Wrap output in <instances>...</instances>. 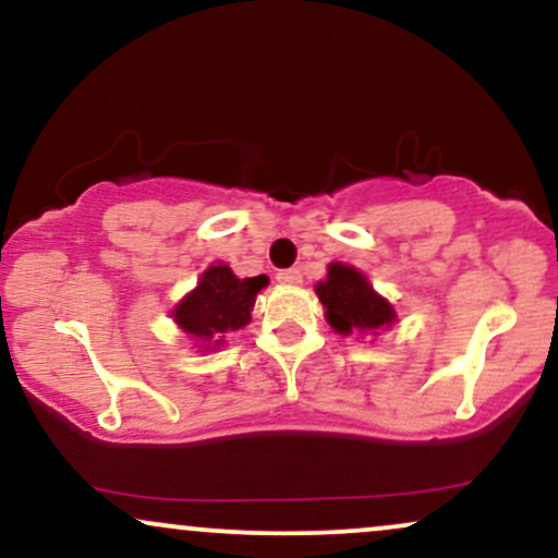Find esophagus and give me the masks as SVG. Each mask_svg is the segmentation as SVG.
<instances>
[{
  "label": "esophagus",
  "instance_id": "34e87169",
  "mask_svg": "<svg viewBox=\"0 0 558 558\" xmlns=\"http://www.w3.org/2000/svg\"><path fill=\"white\" fill-rule=\"evenodd\" d=\"M275 278H278V283H283V286L301 283V272L296 270V267H288V270H280L278 275H275Z\"/></svg>",
  "mask_w": 558,
  "mask_h": 558
}]
</instances>
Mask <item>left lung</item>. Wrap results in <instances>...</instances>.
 Instances as JSON below:
<instances>
[{"mask_svg":"<svg viewBox=\"0 0 558 558\" xmlns=\"http://www.w3.org/2000/svg\"><path fill=\"white\" fill-rule=\"evenodd\" d=\"M325 317L338 332L377 330L393 323V306L380 299L362 272L349 265H330L328 280L317 286Z\"/></svg>","mask_w":558,"mask_h":558,"instance_id":"obj_1","label":"left lung"}]
</instances>
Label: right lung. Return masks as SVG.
Returning <instances> with one entry per match:
<instances>
[{
  "mask_svg": "<svg viewBox=\"0 0 558 558\" xmlns=\"http://www.w3.org/2000/svg\"><path fill=\"white\" fill-rule=\"evenodd\" d=\"M265 286L267 275L241 280L228 265H213L172 317L191 338L220 345L228 332L241 330L252 319L254 299Z\"/></svg>",
  "mask_w": 558,
  "mask_h": 558,
  "instance_id": "1",
  "label": "right lung"
}]
</instances>
